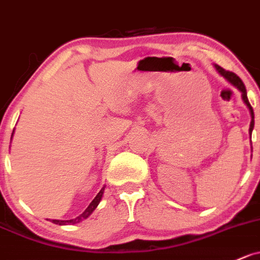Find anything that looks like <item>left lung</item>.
<instances>
[{"label": "left lung", "mask_w": 260, "mask_h": 260, "mask_svg": "<svg viewBox=\"0 0 260 260\" xmlns=\"http://www.w3.org/2000/svg\"><path fill=\"white\" fill-rule=\"evenodd\" d=\"M214 68H216V71L218 72V73L222 75V77L224 78V79L227 80L231 85H233L234 88L238 89V90L241 91L242 100L244 102V104L247 105V108L249 109L250 118H252V120H250V125H249V135H252V131L254 129V111H253V108L250 107V104H249V100H248V96H247V90H245V86H244V84H243L241 78H239L237 74L232 73V72H228V71H225V69H223L222 67L218 66V64H214Z\"/></svg>", "instance_id": "8db88e82"}]
</instances>
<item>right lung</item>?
Masks as SVG:
<instances>
[{
    "label": "right lung",
    "instance_id": "obj_1",
    "mask_svg": "<svg viewBox=\"0 0 260 260\" xmlns=\"http://www.w3.org/2000/svg\"><path fill=\"white\" fill-rule=\"evenodd\" d=\"M13 134H15V130H13V133H12V136H11V140H12V138H13ZM104 189H105V186H103V188L100 189V191H99V193L96 194L95 198H94V200L91 201V202H90V205L88 206V208H86L85 211L83 212L82 214H80V216L75 217V218H73V219H68V220L52 219V222H53V223H55V224H59V225H67V224H75V223H79V222H82L83 219H86V218H88L89 216H90L91 213H93L94 211H95V208L98 207V205H99V203H100V201H102V198H103V194H104Z\"/></svg>",
    "mask_w": 260,
    "mask_h": 260
}]
</instances>
